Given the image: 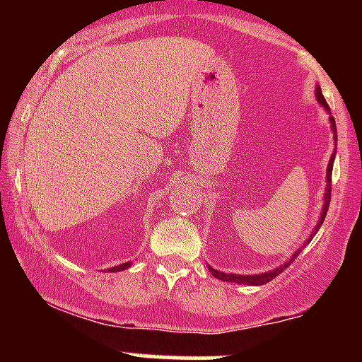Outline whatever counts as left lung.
Masks as SVG:
<instances>
[{
	"label": "left lung",
	"instance_id": "obj_1",
	"mask_svg": "<svg viewBox=\"0 0 362 362\" xmlns=\"http://www.w3.org/2000/svg\"><path fill=\"white\" fill-rule=\"evenodd\" d=\"M317 98H318V102L322 103V105L325 107L327 110H330V109H328V103L325 102V97H323V95H322V90H320V86H317ZM330 122H332V131H334L335 139H337V126H335V119L330 117ZM334 160H335V153H334V155H332L330 163H328V168H327V194H325V204H323V211H322V214H320V221H318V224H317V228H315V230H313V233H311V238H313V236L317 235V231L320 230V226H322V224H323V219H325V216H327L328 206H330V197H332V194H330V192H332V168H334ZM311 238H310V240H311ZM310 240H308V242H310ZM308 242H306V245H308ZM303 248H305V245H303L300 250H298L296 253H294L293 257H291L289 262H286V264L279 265V267L274 269V271H271V272L257 274V276H238V274H224V272L216 271V269H213V267H209V271H211V274H213L214 277H218V279L226 281V282H235V284H248V286H262V284H267V282H271V281L274 279V277L279 276V274H281L282 271H284V269L288 267L289 264H293V260L296 259L298 255H300Z\"/></svg>",
	"mask_w": 362,
	"mask_h": 362
}]
</instances>
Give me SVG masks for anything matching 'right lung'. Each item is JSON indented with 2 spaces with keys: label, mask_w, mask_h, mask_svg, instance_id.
I'll list each match as a JSON object with an SVG mask.
<instances>
[{
  "label": "right lung",
  "mask_w": 362,
  "mask_h": 362,
  "mask_svg": "<svg viewBox=\"0 0 362 362\" xmlns=\"http://www.w3.org/2000/svg\"><path fill=\"white\" fill-rule=\"evenodd\" d=\"M129 265H131V262H126V264H120L117 267H112L109 269V272H119V271H124V269H127Z\"/></svg>",
  "instance_id": "obj_1"
}]
</instances>
